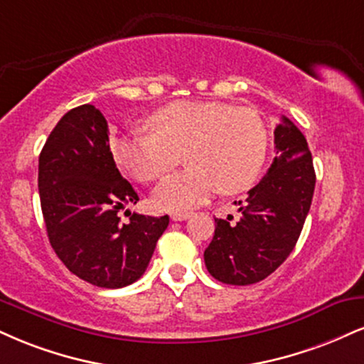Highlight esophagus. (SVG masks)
<instances>
[{
	"label": "esophagus",
	"mask_w": 364,
	"mask_h": 364,
	"mask_svg": "<svg viewBox=\"0 0 364 364\" xmlns=\"http://www.w3.org/2000/svg\"><path fill=\"white\" fill-rule=\"evenodd\" d=\"M190 215H191L190 212H173L171 213V220L181 222V220H186V218H190Z\"/></svg>",
	"instance_id": "1"
}]
</instances>
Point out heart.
<instances>
[{"label":"heart","instance_id":"1","mask_svg":"<svg viewBox=\"0 0 364 364\" xmlns=\"http://www.w3.org/2000/svg\"><path fill=\"white\" fill-rule=\"evenodd\" d=\"M152 130H134L113 142L117 164L149 183L181 163L190 168L156 186L154 203L188 210L213 193H240L259 178L268 151V129L254 108L224 102H174L149 117Z\"/></svg>","mask_w":364,"mask_h":364}]
</instances>
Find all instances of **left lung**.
I'll use <instances>...</instances> for the list:
<instances>
[{
  "instance_id": "obj_1",
  "label": "left lung",
  "mask_w": 364,
  "mask_h": 364,
  "mask_svg": "<svg viewBox=\"0 0 364 364\" xmlns=\"http://www.w3.org/2000/svg\"><path fill=\"white\" fill-rule=\"evenodd\" d=\"M273 164L239 201L240 218H215L205 266L218 282L252 284L268 278L295 247L312 205L315 171L304 134L287 117L274 129Z\"/></svg>"
}]
</instances>
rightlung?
Wrapping results in <instances>:
<instances>
[{"label": "right lung", "instance_id": "1", "mask_svg": "<svg viewBox=\"0 0 364 364\" xmlns=\"http://www.w3.org/2000/svg\"><path fill=\"white\" fill-rule=\"evenodd\" d=\"M38 195L57 257L77 278L124 288L142 277L169 217L118 212L137 203L108 144V124L93 105L73 108L54 127L38 157Z\"/></svg>", "mask_w": 364, "mask_h": 364}]
</instances>
